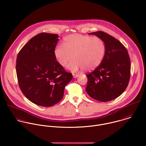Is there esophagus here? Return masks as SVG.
<instances>
[{
  "label": "esophagus",
  "instance_id": "34e87169",
  "mask_svg": "<svg viewBox=\"0 0 146 146\" xmlns=\"http://www.w3.org/2000/svg\"><path fill=\"white\" fill-rule=\"evenodd\" d=\"M79 76V74H73V78H76Z\"/></svg>",
  "mask_w": 146,
  "mask_h": 146
}]
</instances>
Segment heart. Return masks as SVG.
<instances>
[{
	"label": "heart",
	"instance_id": "1",
	"mask_svg": "<svg viewBox=\"0 0 146 146\" xmlns=\"http://www.w3.org/2000/svg\"><path fill=\"white\" fill-rule=\"evenodd\" d=\"M105 52L104 41L98 37L79 34L65 37L62 45H57L54 51L58 63L64 66L71 58L74 59L67 68L72 71L86 69L94 70L101 64Z\"/></svg>",
	"mask_w": 146,
	"mask_h": 146
}]
</instances>
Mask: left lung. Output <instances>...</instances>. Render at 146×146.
<instances>
[{
    "label": "left lung",
    "instance_id": "obj_1",
    "mask_svg": "<svg viewBox=\"0 0 146 146\" xmlns=\"http://www.w3.org/2000/svg\"><path fill=\"white\" fill-rule=\"evenodd\" d=\"M89 34L102 39L105 52L98 67L86 75L88 82L86 90L95 100L109 101L119 96L129 84L131 63L128 51L118 40L102 31Z\"/></svg>",
    "mask_w": 146,
    "mask_h": 146
}]
</instances>
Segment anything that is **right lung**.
I'll list each match as a JSON object with an SVG mask.
<instances>
[{"instance_id":"add662e5","label":"right lung","mask_w":146,"mask_h":146,"mask_svg":"<svg viewBox=\"0 0 146 146\" xmlns=\"http://www.w3.org/2000/svg\"><path fill=\"white\" fill-rule=\"evenodd\" d=\"M58 35L41 33L32 38L19 51L16 74L20 88L29 101L49 107L63 97L72 75L56 60L54 51Z\"/></svg>"}]
</instances>
